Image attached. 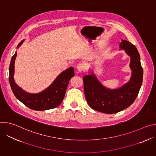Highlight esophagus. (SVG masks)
Segmentation results:
<instances>
[{"instance_id":"obj_1","label":"esophagus","mask_w":156,"mask_h":156,"mask_svg":"<svg viewBox=\"0 0 156 156\" xmlns=\"http://www.w3.org/2000/svg\"><path fill=\"white\" fill-rule=\"evenodd\" d=\"M77 70L78 72H81L85 70V65L83 63H80L77 65Z\"/></svg>"}]
</instances>
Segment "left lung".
Returning <instances> with one entry per match:
<instances>
[{"instance_id": "left-lung-1", "label": "left lung", "mask_w": 156, "mask_h": 156, "mask_svg": "<svg viewBox=\"0 0 156 156\" xmlns=\"http://www.w3.org/2000/svg\"><path fill=\"white\" fill-rule=\"evenodd\" d=\"M120 48L131 57L132 75L126 84L112 90L104 87L93 73L83 78L87 104L94 110L105 114H115L131 105L137 98L143 82V70L137 48L126 40H122Z\"/></svg>"}]
</instances>
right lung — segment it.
<instances>
[{
	"mask_svg": "<svg viewBox=\"0 0 156 156\" xmlns=\"http://www.w3.org/2000/svg\"><path fill=\"white\" fill-rule=\"evenodd\" d=\"M23 41L18 45L19 48ZM16 52L13 55L9 66V82L15 97L27 107L34 110H45L58 106L62 102L66 88L72 77L75 76L74 69L70 67L63 71L46 90L38 94H29L16 85L13 79L14 64Z\"/></svg>",
	"mask_w": 156,
	"mask_h": 156,
	"instance_id": "1",
	"label": "right lung"
}]
</instances>
